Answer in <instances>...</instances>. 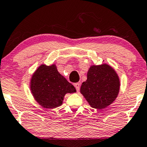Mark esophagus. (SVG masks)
Instances as JSON below:
<instances>
[{
  "label": "esophagus",
  "instance_id": "1",
  "mask_svg": "<svg viewBox=\"0 0 147 147\" xmlns=\"http://www.w3.org/2000/svg\"><path fill=\"white\" fill-rule=\"evenodd\" d=\"M74 86H75L76 90L77 91H79L80 90V85L79 83H76L75 84H74Z\"/></svg>",
  "mask_w": 147,
  "mask_h": 147
}]
</instances>
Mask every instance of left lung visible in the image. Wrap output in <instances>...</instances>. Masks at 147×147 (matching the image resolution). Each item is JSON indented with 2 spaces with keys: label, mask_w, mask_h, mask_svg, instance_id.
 <instances>
[{
  "label": "left lung",
  "mask_w": 147,
  "mask_h": 147,
  "mask_svg": "<svg viewBox=\"0 0 147 147\" xmlns=\"http://www.w3.org/2000/svg\"><path fill=\"white\" fill-rule=\"evenodd\" d=\"M119 90V80L108 65H94L89 69L87 80L80 92L93 108L103 109L114 101Z\"/></svg>",
  "instance_id": "obj_1"
}]
</instances>
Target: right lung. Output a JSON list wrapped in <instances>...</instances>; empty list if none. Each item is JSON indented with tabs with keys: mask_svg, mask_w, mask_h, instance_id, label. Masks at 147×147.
<instances>
[{
	"mask_svg": "<svg viewBox=\"0 0 147 147\" xmlns=\"http://www.w3.org/2000/svg\"><path fill=\"white\" fill-rule=\"evenodd\" d=\"M32 94L45 108H55L63 104L66 93L76 92V88L57 71L55 65H42L32 76Z\"/></svg>",
	"mask_w": 147,
	"mask_h": 147,
	"instance_id": "obj_1",
	"label": "right lung"
}]
</instances>
